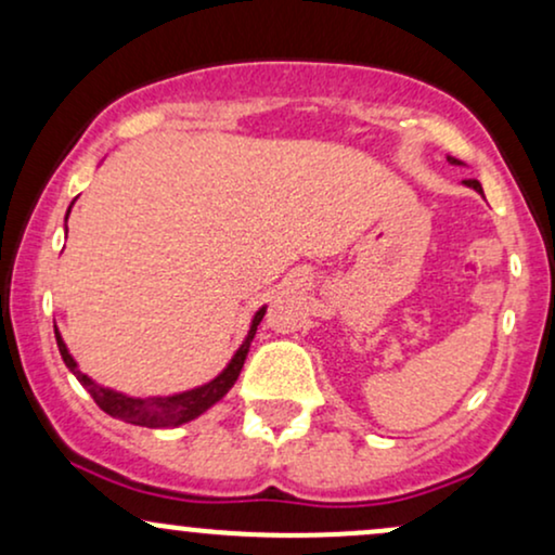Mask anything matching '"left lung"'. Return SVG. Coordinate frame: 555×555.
I'll use <instances>...</instances> for the list:
<instances>
[{
    "label": "left lung",
    "instance_id": "obj_1",
    "mask_svg": "<svg viewBox=\"0 0 555 555\" xmlns=\"http://www.w3.org/2000/svg\"><path fill=\"white\" fill-rule=\"evenodd\" d=\"M449 162L454 164V167H464V162H460V158H454V156H449ZM464 184H467V188H473L475 193L482 195V188H480V182H477V180H464Z\"/></svg>",
    "mask_w": 555,
    "mask_h": 555
}]
</instances>
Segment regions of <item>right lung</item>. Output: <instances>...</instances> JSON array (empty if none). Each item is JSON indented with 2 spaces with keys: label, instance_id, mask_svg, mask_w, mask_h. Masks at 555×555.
Returning <instances> with one entry per match:
<instances>
[{
  "label": "right lung",
  "instance_id": "1",
  "mask_svg": "<svg viewBox=\"0 0 555 555\" xmlns=\"http://www.w3.org/2000/svg\"><path fill=\"white\" fill-rule=\"evenodd\" d=\"M69 208H67V216H69ZM263 315H266V305L256 310L245 341L240 344L237 352L232 354V360L227 362V367L216 375V378H211L208 384H203V386L188 388V391L169 393V397H130V393L114 391V388H109V386L95 384L91 375H86L80 371L78 362H75L73 354H69L67 344H65V339H62L60 328L56 326H54V336H56V347H60V354H62V360H65L67 371L80 380V386L91 393L95 404H99L106 415L122 420V423H130V425H143V428H180V425L201 417L203 412L211 410L216 401H221L227 397L229 388H232L234 380L240 378L242 365H245L247 352H250V341H253V336H256L258 323L263 321Z\"/></svg>",
  "mask_w": 555,
  "mask_h": 555
}]
</instances>
